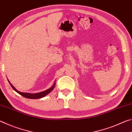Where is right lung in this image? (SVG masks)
<instances>
[{
	"mask_svg": "<svg viewBox=\"0 0 132 132\" xmlns=\"http://www.w3.org/2000/svg\"><path fill=\"white\" fill-rule=\"evenodd\" d=\"M9 82L10 85H11L12 88L15 90V91L17 92L18 94H19L20 95H22L24 97V98H29V99H38V98H43V97L46 96L47 94H48L49 93L54 89V88L55 87V84H54L52 87L49 88V89H48L47 90H44V91H43V92L37 93V94H30V93H25V92H21L19 91V90H17L16 88H15L14 86H13L11 84H10L9 81Z\"/></svg>",
	"mask_w": 132,
	"mask_h": 132,
	"instance_id": "1",
	"label": "right lung"
}]
</instances>
